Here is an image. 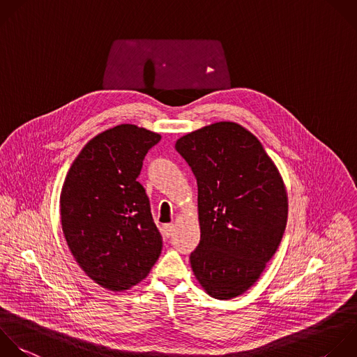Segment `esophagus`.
Instances as JSON below:
<instances>
[{
    "label": "esophagus",
    "mask_w": 357,
    "mask_h": 357,
    "mask_svg": "<svg viewBox=\"0 0 357 357\" xmlns=\"http://www.w3.org/2000/svg\"><path fill=\"white\" fill-rule=\"evenodd\" d=\"M174 231V225H165L163 226V234L165 237H170Z\"/></svg>",
    "instance_id": "1"
}]
</instances>
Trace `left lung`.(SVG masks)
Segmentation results:
<instances>
[{
	"label": "left lung",
	"mask_w": 357,
	"mask_h": 357,
	"mask_svg": "<svg viewBox=\"0 0 357 357\" xmlns=\"http://www.w3.org/2000/svg\"><path fill=\"white\" fill-rule=\"evenodd\" d=\"M198 185L201 240L192 272L212 297L243 294L276 252L287 222L284 183L261 142L237 123L220 121L176 142Z\"/></svg>",
	"instance_id": "left-lung-1"
}]
</instances>
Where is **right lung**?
<instances>
[{
	"mask_svg": "<svg viewBox=\"0 0 357 357\" xmlns=\"http://www.w3.org/2000/svg\"><path fill=\"white\" fill-rule=\"evenodd\" d=\"M160 135L120 124L92 138L71 165L60 197L61 226L78 265L98 284L128 290L145 279L162 236L137 181Z\"/></svg>",
	"mask_w": 357,
	"mask_h": 357,
	"instance_id": "1",
	"label": "right lung"
}]
</instances>
